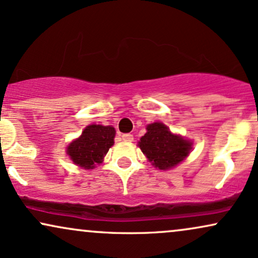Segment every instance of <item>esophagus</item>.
Masks as SVG:
<instances>
[{"mask_svg":"<svg viewBox=\"0 0 258 258\" xmlns=\"http://www.w3.org/2000/svg\"><path fill=\"white\" fill-rule=\"evenodd\" d=\"M122 140H123V141H126V142H132L133 140H134V136H133L132 134H123Z\"/></svg>","mask_w":258,"mask_h":258,"instance_id":"obj_1","label":"esophagus"}]
</instances>
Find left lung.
Segmentation results:
<instances>
[{"label": "left lung", "mask_w": 258, "mask_h": 258, "mask_svg": "<svg viewBox=\"0 0 258 258\" xmlns=\"http://www.w3.org/2000/svg\"><path fill=\"white\" fill-rule=\"evenodd\" d=\"M146 129L147 133L140 139L138 146L159 170H170L177 166L191 151L192 142L190 140L172 134L163 123L148 124Z\"/></svg>", "instance_id": "8db88e82"}]
</instances>
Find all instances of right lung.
Returning a JSON list of instances; mask_svg holds the SVG:
<instances>
[{"instance_id":"1","label":"right lung","mask_w":258,"mask_h":258,"mask_svg":"<svg viewBox=\"0 0 258 258\" xmlns=\"http://www.w3.org/2000/svg\"><path fill=\"white\" fill-rule=\"evenodd\" d=\"M116 130L111 125L91 124L82 132L80 138L69 144L67 154L73 163L85 170L94 168L95 165L103 163V159L112 146Z\"/></svg>"}]
</instances>
